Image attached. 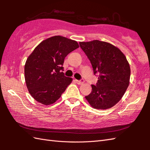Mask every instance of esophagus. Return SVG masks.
I'll return each instance as SVG.
<instances>
[{"label": "esophagus", "instance_id": "obj_1", "mask_svg": "<svg viewBox=\"0 0 150 150\" xmlns=\"http://www.w3.org/2000/svg\"><path fill=\"white\" fill-rule=\"evenodd\" d=\"M75 82H77V84L79 85H81L84 83L83 81H78V80H75Z\"/></svg>", "mask_w": 150, "mask_h": 150}]
</instances>
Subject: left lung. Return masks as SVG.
Instances as JSON below:
<instances>
[{
  "label": "left lung",
  "instance_id": "8db88e82",
  "mask_svg": "<svg viewBox=\"0 0 150 150\" xmlns=\"http://www.w3.org/2000/svg\"><path fill=\"white\" fill-rule=\"evenodd\" d=\"M79 44L90 60L94 74L100 73L97 85H91V93L86 99L95 109L114 106L129 84L131 70L126 56L117 47L104 41L94 40Z\"/></svg>",
  "mask_w": 150,
  "mask_h": 150
}]
</instances>
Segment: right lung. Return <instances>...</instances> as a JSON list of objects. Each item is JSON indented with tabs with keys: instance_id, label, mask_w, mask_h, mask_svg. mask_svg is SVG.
Masks as SVG:
<instances>
[{
	"instance_id": "1",
	"label": "right lung",
	"mask_w": 150,
	"mask_h": 150,
	"mask_svg": "<svg viewBox=\"0 0 150 150\" xmlns=\"http://www.w3.org/2000/svg\"><path fill=\"white\" fill-rule=\"evenodd\" d=\"M79 47L77 41L60 35L42 41L28 57L24 66L26 86L35 100L44 105L55 103L73 79L62 72L65 57Z\"/></svg>"
}]
</instances>
